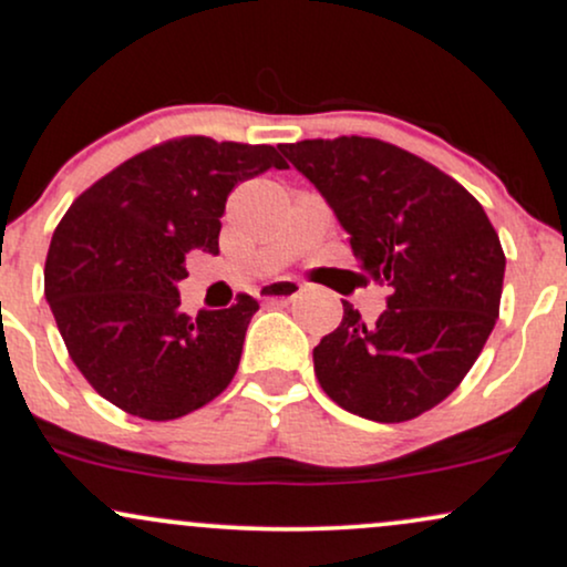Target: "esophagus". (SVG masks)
I'll return each mask as SVG.
<instances>
[{
    "instance_id": "1",
    "label": "esophagus",
    "mask_w": 567,
    "mask_h": 567,
    "mask_svg": "<svg viewBox=\"0 0 567 567\" xmlns=\"http://www.w3.org/2000/svg\"><path fill=\"white\" fill-rule=\"evenodd\" d=\"M300 291L302 284L291 281V278H278V281L265 284L262 289H259V300L267 305H286L295 300V297H300Z\"/></svg>"
}]
</instances>
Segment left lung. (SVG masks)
Listing matches in <instances>:
<instances>
[{
	"instance_id": "8db88e82",
	"label": "left lung",
	"mask_w": 567,
	"mask_h": 567,
	"mask_svg": "<svg viewBox=\"0 0 567 567\" xmlns=\"http://www.w3.org/2000/svg\"><path fill=\"white\" fill-rule=\"evenodd\" d=\"M284 155L351 235L369 281L391 286L374 323L342 302L313 348L323 393L353 415L404 423L450 396L480 359L501 310L506 257L480 200L396 144L305 138Z\"/></svg>"
}]
</instances>
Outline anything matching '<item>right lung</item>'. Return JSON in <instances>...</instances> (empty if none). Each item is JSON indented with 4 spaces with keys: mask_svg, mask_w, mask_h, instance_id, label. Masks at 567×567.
I'll return each instance as SVG.
<instances>
[{
    "mask_svg": "<svg viewBox=\"0 0 567 567\" xmlns=\"http://www.w3.org/2000/svg\"><path fill=\"white\" fill-rule=\"evenodd\" d=\"M289 168L276 146L179 136L138 152L69 206L44 259V297L95 393L144 421L214 402L238 372L259 302L179 310L189 251L219 254L221 214L240 182Z\"/></svg>",
    "mask_w": 567,
    "mask_h": 567,
    "instance_id": "1",
    "label": "right lung"
}]
</instances>
